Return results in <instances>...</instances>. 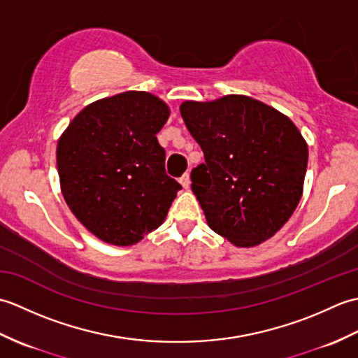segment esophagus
I'll use <instances>...</instances> for the list:
<instances>
[{
    "mask_svg": "<svg viewBox=\"0 0 358 358\" xmlns=\"http://www.w3.org/2000/svg\"><path fill=\"white\" fill-rule=\"evenodd\" d=\"M180 185L185 189H189V186H191V177H189V173H185L183 177L180 178Z\"/></svg>",
    "mask_w": 358,
    "mask_h": 358,
    "instance_id": "1",
    "label": "esophagus"
}]
</instances>
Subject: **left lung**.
<instances>
[{
  "mask_svg": "<svg viewBox=\"0 0 358 358\" xmlns=\"http://www.w3.org/2000/svg\"><path fill=\"white\" fill-rule=\"evenodd\" d=\"M180 112L204 154L191 178L210 229L238 248L275 235L305 183L308 144L296 126L245 95L185 101Z\"/></svg>",
  "mask_w": 358,
  "mask_h": 358,
  "instance_id": "obj_1",
  "label": "left lung"
}]
</instances>
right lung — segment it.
I'll return each mask as SVG.
<instances>
[{
  "instance_id": "add662e5",
  "label": "right lung",
  "mask_w": 358,
  "mask_h": 358,
  "mask_svg": "<svg viewBox=\"0 0 358 358\" xmlns=\"http://www.w3.org/2000/svg\"><path fill=\"white\" fill-rule=\"evenodd\" d=\"M171 115L158 96L129 90L86 106L57 146L67 206L95 237L131 246L162 226L181 189L157 134Z\"/></svg>"
}]
</instances>
